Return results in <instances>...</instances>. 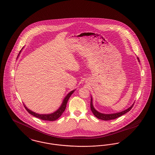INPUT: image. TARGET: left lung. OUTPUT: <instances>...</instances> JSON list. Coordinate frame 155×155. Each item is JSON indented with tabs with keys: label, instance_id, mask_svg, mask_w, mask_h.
<instances>
[{
	"label": "left lung",
	"instance_id": "left-lung-1",
	"mask_svg": "<svg viewBox=\"0 0 155 155\" xmlns=\"http://www.w3.org/2000/svg\"><path fill=\"white\" fill-rule=\"evenodd\" d=\"M137 59L138 61L139 62V58L138 57H137ZM134 104H133L127 109H125V110H123V111L120 112L114 113V114H102V113L99 112L98 111H97L96 109L94 108V107L93 106V103H92V97H91V104H90V107H91V111L92 112V113L94 114L95 117H96L97 118L100 119H101V120H109L115 119L117 118L118 117H120V116H122V115H124L125 114L127 113V112H129L130 109H132V107H134Z\"/></svg>",
	"mask_w": 155,
	"mask_h": 155
}]
</instances>
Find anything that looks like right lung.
<instances>
[{
  "mask_svg": "<svg viewBox=\"0 0 155 155\" xmlns=\"http://www.w3.org/2000/svg\"><path fill=\"white\" fill-rule=\"evenodd\" d=\"M21 51H20V53H19V54H18V56L20 54ZM74 91H75V90H73V91H71V92H70L66 95V97L64 98L63 101L62 102V104L60 107V108L57 109V110H55V112H54L53 113H51V114H39L36 113V112H33V111L28 109V108L26 107V105H25V104H24V106H25V108L27 110V111L30 114L33 115L34 117H36L37 118L41 119L44 120L53 121V120L57 119L63 114V112L65 110V108H66V105H67V102H68V101L69 100L70 97H71V95L73 94V93L74 92Z\"/></svg>",
  "mask_w": 155,
  "mask_h": 155,
  "instance_id": "1",
  "label": "right lung"
}]
</instances>
